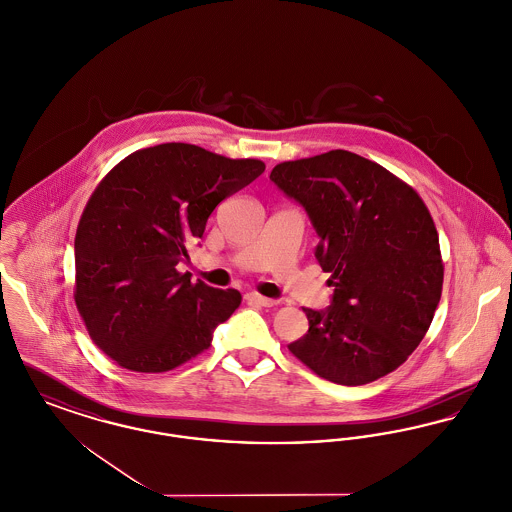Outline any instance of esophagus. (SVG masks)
Returning <instances> with one entry per match:
<instances>
[{
    "instance_id": "obj_1",
    "label": "esophagus",
    "mask_w": 512,
    "mask_h": 512,
    "mask_svg": "<svg viewBox=\"0 0 512 512\" xmlns=\"http://www.w3.org/2000/svg\"><path fill=\"white\" fill-rule=\"evenodd\" d=\"M245 299H247L249 303L261 305V307H274V305H276V299H270V297H265V295H261V293L257 292L247 293V295H245Z\"/></svg>"
}]
</instances>
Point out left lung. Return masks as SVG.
I'll return each instance as SVG.
<instances>
[{
    "mask_svg": "<svg viewBox=\"0 0 512 512\" xmlns=\"http://www.w3.org/2000/svg\"><path fill=\"white\" fill-rule=\"evenodd\" d=\"M270 180L305 207L334 288L328 309H303L309 332L288 349L341 386L390 374L426 336L441 299L438 230L422 197L345 149L284 161Z\"/></svg>",
    "mask_w": 512,
    "mask_h": 512,
    "instance_id": "8db88e82",
    "label": "left lung"
}]
</instances>
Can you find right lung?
<instances>
[{
  "label": "right lung",
  "mask_w": 512,
  "mask_h": 512,
  "mask_svg": "<svg viewBox=\"0 0 512 512\" xmlns=\"http://www.w3.org/2000/svg\"><path fill=\"white\" fill-rule=\"evenodd\" d=\"M265 171L192 144H161L124 157L90 195L74 238V303L90 338L117 365L167 372L211 347L240 307L178 272L222 199Z\"/></svg>",
  "instance_id": "1"
}]
</instances>
